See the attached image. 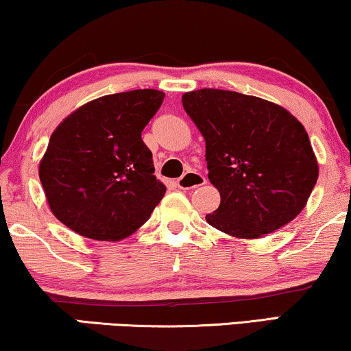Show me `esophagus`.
Instances as JSON below:
<instances>
[{
    "mask_svg": "<svg viewBox=\"0 0 351 351\" xmlns=\"http://www.w3.org/2000/svg\"><path fill=\"white\" fill-rule=\"evenodd\" d=\"M206 180L200 173H195V171H187V173L182 175L181 178L176 180V186L182 191H189V189H195V187L204 186Z\"/></svg>",
    "mask_w": 351,
    "mask_h": 351,
    "instance_id": "1",
    "label": "esophagus"
}]
</instances>
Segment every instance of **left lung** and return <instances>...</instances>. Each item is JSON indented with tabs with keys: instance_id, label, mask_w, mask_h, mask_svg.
<instances>
[{
	"instance_id": "left-lung-1",
	"label": "left lung",
	"mask_w": 351,
	"mask_h": 351,
	"mask_svg": "<svg viewBox=\"0 0 351 351\" xmlns=\"http://www.w3.org/2000/svg\"><path fill=\"white\" fill-rule=\"evenodd\" d=\"M182 106L205 138L208 180L221 194L206 223L239 239H259L304 210L318 164L304 125L272 101L200 88Z\"/></svg>"
}]
</instances>
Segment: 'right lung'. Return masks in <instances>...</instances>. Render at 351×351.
Returning <instances> with one entry per match:
<instances>
[{"instance_id":"add662e5","label":"right lung","mask_w":351,"mask_h":351,"mask_svg":"<svg viewBox=\"0 0 351 351\" xmlns=\"http://www.w3.org/2000/svg\"><path fill=\"white\" fill-rule=\"evenodd\" d=\"M164 97L154 88L100 97L53 130L39 180L60 223L87 239L116 241L149 219L165 186L141 132Z\"/></svg>"}]
</instances>
